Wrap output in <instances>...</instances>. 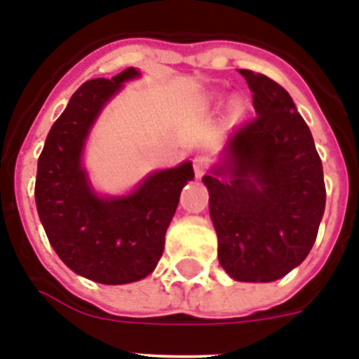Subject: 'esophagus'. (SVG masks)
<instances>
[{"mask_svg":"<svg viewBox=\"0 0 359 359\" xmlns=\"http://www.w3.org/2000/svg\"><path fill=\"white\" fill-rule=\"evenodd\" d=\"M207 169H208V160H207V158H203V156L194 158V172H196V176L201 177L203 174L207 172Z\"/></svg>","mask_w":359,"mask_h":359,"instance_id":"esophagus-1","label":"esophagus"}]
</instances>
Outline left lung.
I'll list each match as a JSON object with an SVG mask.
<instances>
[{
	"label": "left lung",
	"instance_id": "left-lung-1",
	"mask_svg": "<svg viewBox=\"0 0 359 359\" xmlns=\"http://www.w3.org/2000/svg\"><path fill=\"white\" fill-rule=\"evenodd\" d=\"M239 73L257 116L233 131L224 163L203 182L224 271L241 282H271L315 244L325 210L322 160L290 93L262 73Z\"/></svg>",
	"mask_w": 359,
	"mask_h": 359
}]
</instances>
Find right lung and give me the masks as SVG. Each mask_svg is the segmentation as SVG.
<instances>
[{
  "instance_id": "add662e5",
  "label": "right lung",
  "mask_w": 359,
  "mask_h": 359,
  "mask_svg": "<svg viewBox=\"0 0 359 359\" xmlns=\"http://www.w3.org/2000/svg\"><path fill=\"white\" fill-rule=\"evenodd\" d=\"M136 75L128 68L84 82L50 129L37 161L36 205L50 244L69 269L100 284L136 282L156 268L182 189L194 177L185 161L151 174L123 198L100 199L90 189L81 167L86 136L104 104Z\"/></svg>"
}]
</instances>
